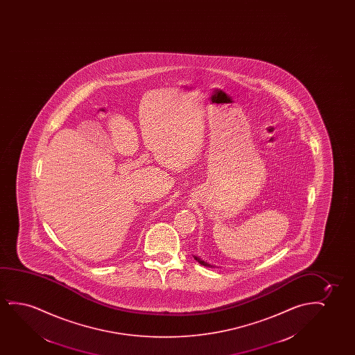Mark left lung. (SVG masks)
I'll return each instance as SVG.
<instances>
[{
	"mask_svg": "<svg viewBox=\"0 0 355 355\" xmlns=\"http://www.w3.org/2000/svg\"><path fill=\"white\" fill-rule=\"evenodd\" d=\"M194 258H195V259H196V261H198V262L200 263V264H201V266H204V267H209V268L214 267V266H211V264H209V263L205 262V261H202V259H200V258L196 257V256H194Z\"/></svg>",
	"mask_w": 355,
	"mask_h": 355,
	"instance_id": "left-lung-1",
	"label": "left lung"
}]
</instances>
